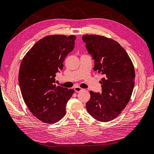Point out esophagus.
<instances>
[{
    "label": "esophagus",
    "mask_w": 154,
    "mask_h": 154,
    "mask_svg": "<svg viewBox=\"0 0 154 154\" xmlns=\"http://www.w3.org/2000/svg\"><path fill=\"white\" fill-rule=\"evenodd\" d=\"M83 88H80V87H75V91H76V92H79V91H81L82 90H83Z\"/></svg>",
    "instance_id": "34e87169"
}]
</instances>
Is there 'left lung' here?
<instances>
[{
  "instance_id": "8db88e82",
  "label": "left lung",
  "mask_w": 154,
  "mask_h": 154,
  "mask_svg": "<svg viewBox=\"0 0 154 154\" xmlns=\"http://www.w3.org/2000/svg\"><path fill=\"white\" fill-rule=\"evenodd\" d=\"M82 38L95 60L94 71L103 76L99 82L102 94L90 91L86 107L97 120L108 122L118 116L130 101L134 85V66L118 42L97 35H85Z\"/></svg>"
}]
</instances>
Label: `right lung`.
<instances>
[{
  "label": "right lung",
  "instance_id": "add662e5",
  "mask_svg": "<svg viewBox=\"0 0 154 154\" xmlns=\"http://www.w3.org/2000/svg\"><path fill=\"white\" fill-rule=\"evenodd\" d=\"M75 35H49L40 39L23 57L19 71L22 97L30 112L52 124L66 114L74 90L56 87V74L63 68L65 57L75 47Z\"/></svg>",
  "mask_w": 154,
  "mask_h": 154
}]
</instances>
